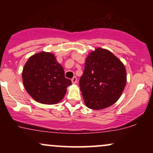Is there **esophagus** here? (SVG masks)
<instances>
[{"mask_svg": "<svg viewBox=\"0 0 153 153\" xmlns=\"http://www.w3.org/2000/svg\"><path fill=\"white\" fill-rule=\"evenodd\" d=\"M71 81H72V82H73V83H76L77 82V78L76 77H73V78H72V80H71Z\"/></svg>", "mask_w": 153, "mask_h": 153, "instance_id": "esophagus-1", "label": "esophagus"}]
</instances>
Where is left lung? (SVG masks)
<instances>
[{"mask_svg": "<svg viewBox=\"0 0 153 153\" xmlns=\"http://www.w3.org/2000/svg\"><path fill=\"white\" fill-rule=\"evenodd\" d=\"M126 82L123 63L109 51L98 48L88 56L79 85L87 107L99 110L117 102Z\"/></svg>", "mask_w": 153, "mask_h": 153, "instance_id": "obj_1", "label": "left lung"}]
</instances>
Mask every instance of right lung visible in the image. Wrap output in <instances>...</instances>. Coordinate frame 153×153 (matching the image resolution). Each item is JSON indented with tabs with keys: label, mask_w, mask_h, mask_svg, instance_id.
<instances>
[{
	"label": "right lung",
	"mask_w": 153,
	"mask_h": 153,
	"mask_svg": "<svg viewBox=\"0 0 153 153\" xmlns=\"http://www.w3.org/2000/svg\"><path fill=\"white\" fill-rule=\"evenodd\" d=\"M23 83L26 91L39 103L54 104L63 99L71 80L65 77L62 67L54 54L42 52L31 57L24 65Z\"/></svg>",
	"instance_id": "add662e5"
}]
</instances>
